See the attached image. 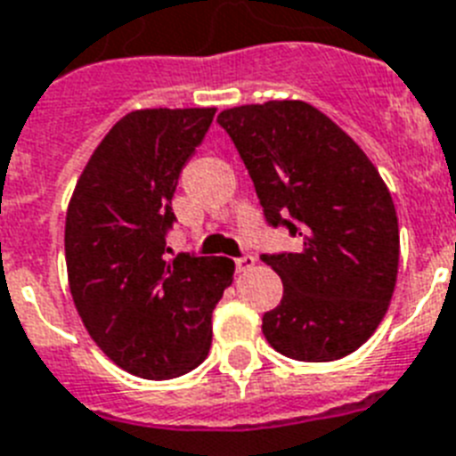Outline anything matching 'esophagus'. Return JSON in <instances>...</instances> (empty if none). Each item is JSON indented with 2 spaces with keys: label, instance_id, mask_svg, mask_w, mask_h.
<instances>
[{
  "label": "esophagus",
  "instance_id": "1",
  "mask_svg": "<svg viewBox=\"0 0 456 456\" xmlns=\"http://www.w3.org/2000/svg\"><path fill=\"white\" fill-rule=\"evenodd\" d=\"M255 266V257L253 255H243V257H239V260H236V272H248V269H253Z\"/></svg>",
  "mask_w": 456,
  "mask_h": 456
}]
</instances>
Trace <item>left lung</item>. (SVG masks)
<instances>
[{
	"mask_svg": "<svg viewBox=\"0 0 456 456\" xmlns=\"http://www.w3.org/2000/svg\"><path fill=\"white\" fill-rule=\"evenodd\" d=\"M272 227L302 236L299 253L262 255L283 299L262 318L273 349L305 362L354 354L394 297L401 236L394 199L368 154L302 100L224 110Z\"/></svg>",
	"mask_w": 456,
	"mask_h": 456,
	"instance_id": "obj_1",
	"label": "left lung"
}]
</instances>
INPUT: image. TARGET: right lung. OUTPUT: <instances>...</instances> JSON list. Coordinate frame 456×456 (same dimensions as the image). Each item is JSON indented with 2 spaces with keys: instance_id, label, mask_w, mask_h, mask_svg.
Segmentation results:
<instances>
[{
  "instance_id": "add662e5",
  "label": "right lung",
  "mask_w": 456,
  "mask_h": 456,
  "mask_svg": "<svg viewBox=\"0 0 456 456\" xmlns=\"http://www.w3.org/2000/svg\"><path fill=\"white\" fill-rule=\"evenodd\" d=\"M216 107L135 110L110 128L77 180L65 217L74 306L102 354L142 379H170L208 356L210 318L234 262L168 257L180 170Z\"/></svg>"
}]
</instances>
